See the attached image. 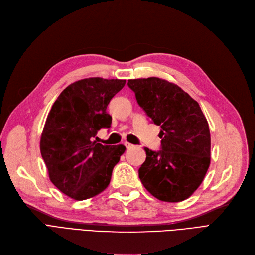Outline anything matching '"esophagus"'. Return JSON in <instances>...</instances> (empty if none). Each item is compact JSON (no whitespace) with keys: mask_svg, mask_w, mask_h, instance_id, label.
<instances>
[{"mask_svg":"<svg viewBox=\"0 0 255 255\" xmlns=\"http://www.w3.org/2000/svg\"><path fill=\"white\" fill-rule=\"evenodd\" d=\"M124 145H125V147H126L127 149H130V148H132V147H133L132 144H130V143H128V142H125Z\"/></svg>","mask_w":255,"mask_h":255,"instance_id":"1","label":"esophagus"}]
</instances>
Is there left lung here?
<instances>
[{"mask_svg":"<svg viewBox=\"0 0 255 255\" xmlns=\"http://www.w3.org/2000/svg\"><path fill=\"white\" fill-rule=\"evenodd\" d=\"M128 87L153 124L161 127V149L145 147L139 179L159 200L187 199L201 184L211 161L210 129L199 104L177 85L158 77L129 79Z\"/></svg>","mask_w":255,"mask_h":255,"instance_id":"1","label":"left lung"}]
</instances>
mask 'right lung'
Returning <instances> with one entry per match:
<instances>
[{"label": "right lung", "mask_w": 255, "mask_h": 255, "mask_svg": "<svg viewBox=\"0 0 255 255\" xmlns=\"http://www.w3.org/2000/svg\"><path fill=\"white\" fill-rule=\"evenodd\" d=\"M125 84L101 77L75 81L60 93L48 113L40 139L41 155L53 184L73 199L102 193L125 152L124 145L94 141L98 130L110 128L107 106Z\"/></svg>", "instance_id": "1"}]
</instances>
